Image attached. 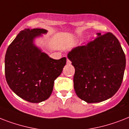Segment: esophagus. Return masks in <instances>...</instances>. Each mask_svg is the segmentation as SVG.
Masks as SVG:
<instances>
[{"instance_id": "esophagus-1", "label": "esophagus", "mask_w": 129, "mask_h": 129, "mask_svg": "<svg viewBox=\"0 0 129 129\" xmlns=\"http://www.w3.org/2000/svg\"><path fill=\"white\" fill-rule=\"evenodd\" d=\"M67 64H68V65L71 64V61H70L69 59H67Z\"/></svg>"}]
</instances>
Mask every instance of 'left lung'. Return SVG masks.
Masks as SVG:
<instances>
[{
  "mask_svg": "<svg viewBox=\"0 0 129 129\" xmlns=\"http://www.w3.org/2000/svg\"><path fill=\"white\" fill-rule=\"evenodd\" d=\"M75 68L74 86L79 98L89 103L113 97L122 83L125 54L111 32L98 33L93 40L69 52Z\"/></svg>",
  "mask_w": 129,
  "mask_h": 129,
  "instance_id": "left-lung-1",
  "label": "left lung"
}]
</instances>
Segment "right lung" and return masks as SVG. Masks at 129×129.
Returning <instances> with one entry per match:
<instances>
[{"label":"right lung","mask_w":129,"mask_h":129,"mask_svg":"<svg viewBox=\"0 0 129 129\" xmlns=\"http://www.w3.org/2000/svg\"><path fill=\"white\" fill-rule=\"evenodd\" d=\"M40 28L22 30L8 47L5 55V77L10 88L30 103L48 99L55 79L62 72L66 57L54 59L35 46L36 37L46 34Z\"/></svg>","instance_id":"right-lung-1"}]
</instances>
